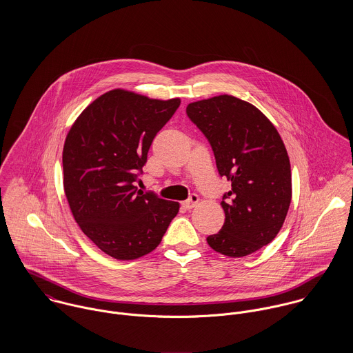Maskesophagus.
I'll use <instances>...</instances> for the list:
<instances>
[{"instance_id":"obj_1","label":"esophagus","mask_w":353,"mask_h":353,"mask_svg":"<svg viewBox=\"0 0 353 353\" xmlns=\"http://www.w3.org/2000/svg\"><path fill=\"white\" fill-rule=\"evenodd\" d=\"M200 201V199H199V196L197 194H192L186 201L182 202V206L185 208V209H188V210H190V209H193L197 203Z\"/></svg>"}]
</instances>
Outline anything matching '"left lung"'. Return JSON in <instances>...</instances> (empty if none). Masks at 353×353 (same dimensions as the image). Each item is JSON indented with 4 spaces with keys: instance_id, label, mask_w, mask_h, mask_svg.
I'll return each mask as SVG.
<instances>
[{
    "instance_id": "obj_1",
    "label": "left lung",
    "mask_w": 353,
    "mask_h": 353,
    "mask_svg": "<svg viewBox=\"0 0 353 353\" xmlns=\"http://www.w3.org/2000/svg\"><path fill=\"white\" fill-rule=\"evenodd\" d=\"M186 114L209 141L220 176L231 181L221 201L224 225L208 245L234 258L262 249L281 230L292 199L279 132L256 107L231 95L190 103Z\"/></svg>"
}]
</instances>
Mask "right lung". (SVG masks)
Listing matches in <instances>:
<instances>
[{
	"label": "right lung",
	"instance_id": "right-lung-1",
	"mask_svg": "<svg viewBox=\"0 0 353 353\" xmlns=\"http://www.w3.org/2000/svg\"><path fill=\"white\" fill-rule=\"evenodd\" d=\"M179 99L157 101L112 90L70 128L62 152L63 189L81 231L115 259H136L161 242L179 203L137 190L157 132Z\"/></svg>",
	"mask_w": 353,
	"mask_h": 353
}]
</instances>
